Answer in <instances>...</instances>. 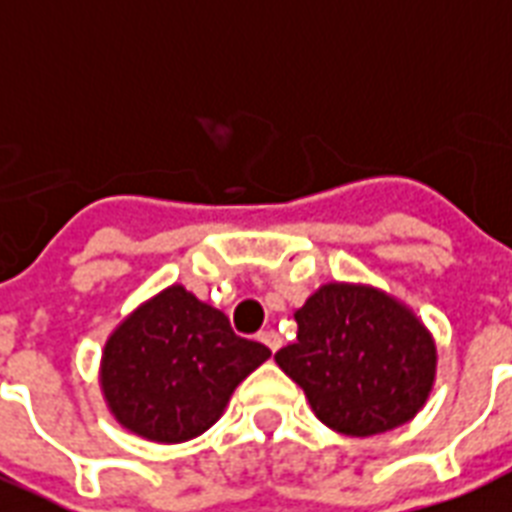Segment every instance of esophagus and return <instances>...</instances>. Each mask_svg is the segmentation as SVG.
I'll use <instances>...</instances> for the list:
<instances>
[{
  "label": "esophagus",
  "instance_id": "1",
  "mask_svg": "<svg viewBox=\"0 0 512 512\" xmlns=\"http://www.w3.org/2000/svg\"><path fill=\"white\" fill-rule=\"evenodd\" d=\"M259 342L264 344V347H269L272 352H277L280 347H283V339H280V334H277V331H272V328H269V331H261Z\"/></svg>",
  "mask_w": 512,
  "mask_h": 512
}]
</instances>
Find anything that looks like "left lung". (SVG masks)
Masks as SVG:
<instances>
[{"label":"left lung","instance_id":"obj_1","mask_svg":"<svg viewBox=\"0 0 512 512\" xmlns=\"http://www.w3.org/2000/svg\"><path fill=\"white\" fill-rule=\"evenodd\" d=\"M293 318L296 342L275 360L323 425L368 438L422 411L438 374V347L408 304L376 285L334 280Z\"/></svg>","mask_w":512,"mask_h":512}]
</instances>
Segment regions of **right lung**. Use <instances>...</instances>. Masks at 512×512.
I'll use <instances>...</instances> for the list:
<instances>
[{
  "mask_svg": "<svg viewBox=\"0 0 512 512\" xmlns=\"http://www.w3.org/2000/svg\"><path fill=\"white\" fill-rule=\"evenodd\" d=\"M272 352L237 336L221 310L173 283L117 323L98 384L120 427L152 443H184L224 414L232 392Z\"/></svg>",
  "mask_w": 512,
  "mask_h": 512,
  "instance_id": "add662e5",
  "label": "right lung"
}]
</instances>
